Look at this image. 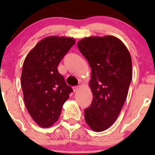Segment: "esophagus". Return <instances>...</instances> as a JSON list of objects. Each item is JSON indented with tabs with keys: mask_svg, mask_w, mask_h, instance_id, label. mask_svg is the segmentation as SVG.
<instances>
[{
	"mask_svg": "<svg viewBox=\"0 0 155 155\" xmlns=\"http://www.w3.org/2000/svg\"><path fill=\"white\" fill-rule=\"evenodd\" d=\"M80 89V87H78V86H76V87H73V90H74V92H77L78 90H79Z\"/></svg>",
	"mask_w": 155,
	"mask_h": 155,
	"instance_id": "34e87169",
	"label": "esophagus"
}]
</instances>
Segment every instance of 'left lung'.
<instances>
[{"instance_id": "obj_1", "label": "left lung", "mask_w": 155, "mask_h": 155, "mask_svg": "<svg viewBox=\"0 0 155 155\" xmlns=\"http://www.w3.org/2000/svg\"><path fill=\"white\" fill-rule=\"evenodd\" d=\"M77 46L92 70L89 84L93 97L84 119L92 130L101 132L116 121L127 98L133 76L130 54L113 35L87 37Z\"/></svg>"}]
</instances>
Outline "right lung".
Segmentation results:
<instances>
[{"mask_svg": "<svg viewBox=\"0 0 155 155\" xmlns=\"http://www.w3.org/2000/svg\"><path fill=\"white\" fill-rule=\"evenodd\" d=\"M75 43V39L69 37H47L25 59L21 75L24 101L40 127H51L58 120L64 103L73 92L58 72V65Z\"/></svg>", "mask_w": 155, "mask_h": 155, "instance_id": "1", "label": "right lung"}]
</instances>
